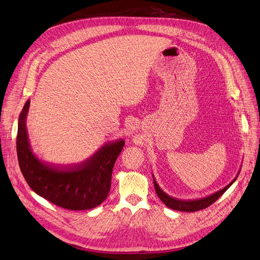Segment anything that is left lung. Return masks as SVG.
<instances>
[{
    "label": "left lung",
    "instance_id": "8db88e82",
    "mask_svg": "<svg viewBox=\"0 0 260 260\" xmlns=\"http://www.w3.org/2000/svg\"><path fill=\"white\" fill-rule=\"evenodd\" d=\"M234 180H236V179H234ZM233 181L230 183V185H228L227 187L223 188L222 190L216 192V193L209 196L207 198L194 200V201H181V200L174 199V198L170 197L169 194H166L165 192H163L161 190V188L158 187L155 179L153 178L154 189L156 191L157 197L160 198V200L167 207L175 209V211H180V212H197V211H201V209H204V208L208 207L209 205H212L214 202H216V201L218 200L224 193L225 191L228 190V188L232 185Z\"/></svg>",
    "mask_w": 260,
    "mask_h": 260
}]
</instances>
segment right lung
<instances>
[{
	"mask_svg": "<svg viewBox=\"0 0 260 260\" xmlns=\"http://www.w3.org/2000/svg\"><path fill=\"white\" fill-rule=\"evenodd\" d=\"M28 109L29 100L19 114L16 146L20 171L30 188L53 204L70 211H84L102 204L110 191L112 170L124 140L103 146L78 165L48 164L31 151L24 124Z\"/></svg>",
	"mask_w": 260,
	"mask_h": 260,
	"instance_id": "obj_1",
	"label": "right lung"
}]
</instances>
